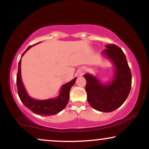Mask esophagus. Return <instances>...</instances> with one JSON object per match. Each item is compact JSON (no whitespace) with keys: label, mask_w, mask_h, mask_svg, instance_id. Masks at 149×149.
I'll return each mask as SVG.
<instances>
[{"label":"esophagus","mask_w":149,"mask_h":149,"mask_svg":"<svg viewBox=\"0 0 149 149\" xmlns=\"http://www.w3.org/2000/svg\"><path fill=\"white\" fill-rule=\"evenodd\" d=\"M83 73V71H80V74H82Z\"/></svg>","instance_id":"1"}]
</instances>
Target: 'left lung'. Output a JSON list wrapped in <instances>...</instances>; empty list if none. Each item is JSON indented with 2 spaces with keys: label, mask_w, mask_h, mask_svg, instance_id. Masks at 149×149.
I'll list each match as a JSON object with an SVG mask.
<instances>
[{
  "label": "left lung",
  "mask_w": 149,
  "mask_h": 149,
  "mask_svg": "<svg viewBox=\"0 0 149 149\" xmlns=\"http://www.w3.org/2000/svg\"><path fill=\"white\" fill-rule=\"evenodd\" d=\"M102 54L109 58L115 67L112 81L102 84L95 76L84 75L88 102L95 110L111 112L119 108L127 98L132 86L131 71L125 54L117 45H107Z\"/></svg>",
  "instance_id": "left-lung-1"
}]
</instances>
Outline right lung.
<instances>
[{
	"label": "right lung",
	"instance_id": "right-lung-1",
	"mask_svg": "<svg viewBox=\"0 0 149 149\" xmlns=\"http://www.w3.org/2000/svg\"><path fill=\"white\" fill-rule=\"evenodd\" d=\"M31 46H29L26 49L25 52L22 54V57L28 49L31 48ZM76 78H75L71 81L62 85L59 96L56 98L45 100H34L27 94L22 82L21 59H20L18 65V73L17 75V87L18 95L24 105L35 114L44 116L55 115L62 111L67 105L69 100L70 90L74 85Z\"/></svg>",
	"mask_w": 149,
	"mask_h": 149
}]
</instances>
